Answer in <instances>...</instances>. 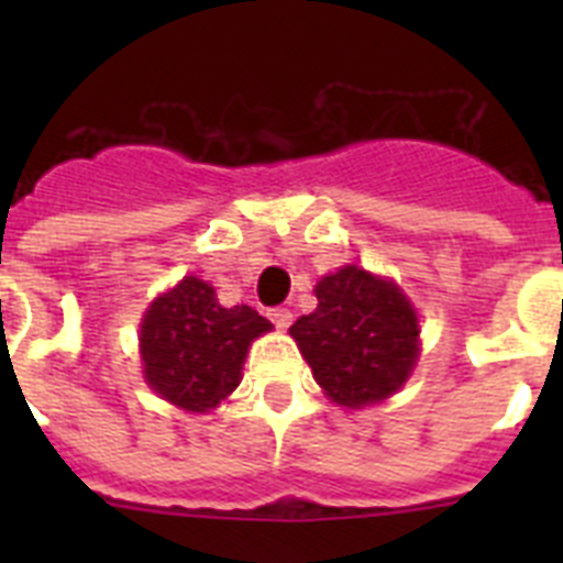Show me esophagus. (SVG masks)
Masks as SVG:
<instances>
[{"label":"esophagus","instance_id":"obj_1","mask_svg":"<svg viewBox=\"0 0 563 563\" xmlns=\"http://www.w3.org/2000/svg\"><path fill=\"white\" fill-rule=\"evenodd\" d=\"M267 316H271V321L278 330H287L292 324V312L287 307H273V310H267Z\"/></svg>","mask_w":563,"mask_h":563}]
</instances>
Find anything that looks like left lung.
<instances>
[{"label":"left lung","mask_w":563,"mask_h":563,"mask_svg":"<svg viewBox=\"0 0 563 563\" xmlns=\"http://www.w3.org/2000/svg\"><path fill=\"white\" fill-rule=\"evenodd\" d=\"M318 307L290 327L312 377L338 406L386 400L417 361V316L391 282L341 267L316 287Z\"/></svg>","instance_id":"left-lung-1"}]
</instances>
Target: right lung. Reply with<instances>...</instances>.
Instances as JSON below:
<instances>
[{"instance_id": "add662e5", "label": "right lung", "mask_w": 563, "mask_h": 563, "mask_svg": "<svg viewBox=\"0 0 563 563\" xmlns=\"http://www.w3.org/2000/svg\"><path fill=\"white\" fill-rule=\"evenodd\" d=\"M271 321L253 307H222L213 287L186 276L148 307L141 324V355L154 391L188 411L213 409L239 386L253 338Z\"/></svg>"}]
</instances>
